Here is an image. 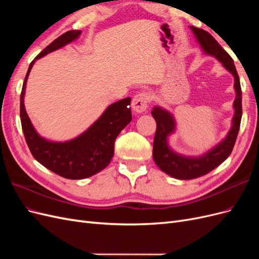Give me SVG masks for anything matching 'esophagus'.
I'll list each match as a JSON object with an SVG mask.
<instances>
[{"label":"esophagus","instance_id":"1","mask_svg":"<svg viewBox=\"0 0 259 259\" xmlns=\"http://www.w3.org/2000/svg\"><path fill=\"white\" fill-rule=\"evenodd\" d=\"M148 101H149V96L146 93L136 94L134 98H133V100H132L133 110L137 113L145 112L147 107H148Z\"/></svg>","mask_w":259,"mask_h":259}]
</instances>
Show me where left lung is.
<instances>
[{"label":"left lung","mask_w":259,"mask_h":259,"mask_svg":"<svg viewBox=\"0 0 259 259\" xmlns=\"http://www.w3.org/2000/svg\"><path fill=\"white\" fill-rule=\"evenodd\" d=\"M197 41L205 54L214 56L234 77L236 99L233 101L234 115L232 126L223 142L201 156H185L174 152L167 144V137L174 133L176 123L173 115L161 107H154L152 116L156 122V131L153 140V160L161 170L177 179H193L206 175L216 168L230 155L236 144L242 117V91L236 66L230 55L227 53L207 31L191 27Z\"/></svg>","instance_id":"8db88e82"}]
</instances>
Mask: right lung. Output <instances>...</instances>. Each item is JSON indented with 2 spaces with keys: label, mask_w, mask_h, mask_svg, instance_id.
<instances>
[{
  "label": "right lung",
  "mask_w": 259,
  "mask_h": 259,
  "mask_svg": "<svg viewBox=\"0 0 259 259\" xmlns=\"http://www.w3.org/2000/svg\"><path fill=\"white\" fill-rule=\"evenodd\" d=\"M80 34V30L68 31L38 54L29 66L20 94L21 127L31 153L43 166L67 179L88 178L107 167L114 153V142L117 135L132 121L131 98L127 97L109 106L92 126L68 142H50L34 130L23 104L31 68L37 59L71 43Z\"/></svg>",
  "instance_id": "right-lung-1"
}]
</instances>
